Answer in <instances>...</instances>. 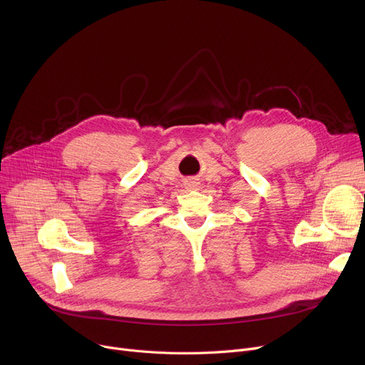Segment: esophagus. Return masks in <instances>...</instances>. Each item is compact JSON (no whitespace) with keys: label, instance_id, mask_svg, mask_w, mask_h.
<instances>
[{"label":"esophagus","instance_id":"obj_1","mask_svg":"<svg viewBox=\"0 0 365 365\" xmlns=\"http://www.w3.org/2000/svg\"><path fill=\"white\" fill-rule=\"evenodd\" d=\"M186 185H189V187H197L198 182H197V180H189Z\"/></svg>","mask_w":365,"mask_h":365}]
</instances>
